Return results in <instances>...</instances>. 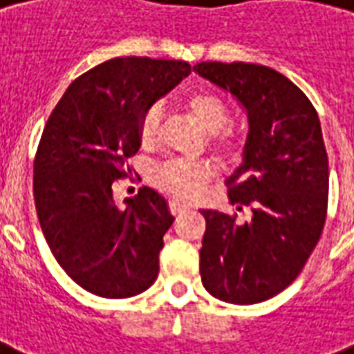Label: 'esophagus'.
Instances as JSON below:
<instances>
[{
  "mask_svg": "<svg viewBox=\"0 0 354 354\" xmlns=\"http://www.w3.org/2000/svg\"><path fill=\"white\" fill-rule=\"evenodd\" d=\"M169 208L172 212V216H180V214H184L185 210H189V206L184 203H180V201H170Z\"/></svg>",
  "mask_w": 354,
  "mask_h": 354,
  "instance_id": "esophagus-1",
  "label": "esophagus"
}]
</instances>
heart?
<instances>
[{"instance_id": "obj_1", "label": "heart", "mask_w": 354, "mask_h": 354, "mask_svg": "<svg viewBox=\"0 0 354 354\" xmlns=\"http://www.w3.org/2000/svg\"><path fill=\"white\" fill-rule=\"evenodd\" d=\"M185 106L193 120L206 133H217L229 124V106L223 99L210 91H193L185 99ZM161 133V111L151 106L138 122V140L142 148H156ZM216 146L229 156H236L238 144L229 135H219ZM216 167L210 161H167L156 172V184L178 198H191L198 195L203 185L214 176Z\"/></svg>"}]
</instances>
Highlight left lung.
I'll return each mask as SVG.
<instances>
[{
    "instance_id": "left-lung-1",
    "label": "left lung",
    "mask_w": 354,
    "mask_h": 354,
    "mask_svg": "<svg viewBox=\"0 0 354 354\" xmlns=\"http://www.w3.org/2000/svg\"><path fill=\"white\" fill-rule=\"evenodd\" d=\"M236 97L248 114L243 163L227 180L230 204L251 219L201 210L204 289L223 302L259 304L302 272L323 232L328 157L321 122L304 91L264 65L203 62L193 67Z\"/></svg>"
}]
</instances>
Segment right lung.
<instances>
[{
  "mask_svg": "<svg viewBox=\"0 0 354 354\" xmlns=\"http://www.w3.org/2000/svg\"><path fill=\"white\" fill-rule=\"evenodd\" d=\"M189 73L187 62L114 57L71 84L44 125L33 163L39 223L67 276L97 297H135L157 279L169 204L142 187L120 210L112 184L140 148L144 112Z\"/></svg>",
  "mask_w": 354,
  "mask_h": 354,
  "instance_id": "add662e5",
  "label": "right lung"
}]
</instances>
